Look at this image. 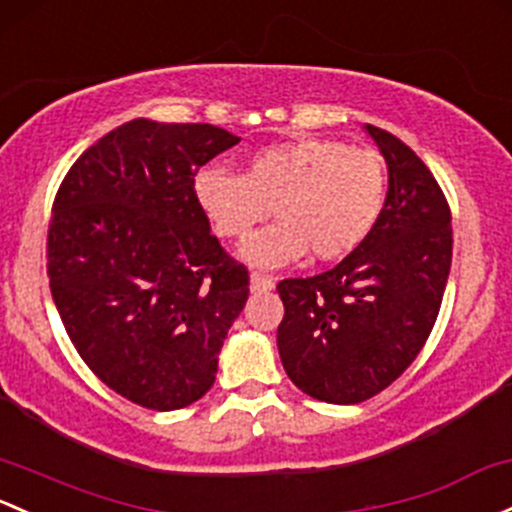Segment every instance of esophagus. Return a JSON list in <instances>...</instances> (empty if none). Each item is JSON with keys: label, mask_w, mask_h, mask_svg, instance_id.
I'll use <instances>...</instances> for the list:
<instances>
[{"label": "esophagus", "mask_w": 512, "mask_h": 512, "mask_svg": "<svg viewBox=\"0 0 512 512\" xmlns=\"http://www.w3.org/2000/svg\"><path fill=\"white\" fill-rule=\"evenodd\" d=\"M250 289L252 292H270L274 289V277L262 272H252L250 274Z\"/></svg>", "instance_id": "obj_1"}]
</instances>
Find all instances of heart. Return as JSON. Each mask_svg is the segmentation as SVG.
I'll list each match as a JSON object with an SVG mask.
<instances>
[{
	"label": "heart",
	"mask_w": 512,
	"mask_h": 512,
	"mask_svg": "<svg viewBox=\"0 0 512 512\" xmlns=\"http://www.w3.org/2000/svg\"><path fill=\"white\" fill-rule=\"evenodd\" d=\"M193 193L225 240H247L270 211L277 215L242 247V257L282 267L309 250L316 260H338L368 238L385 208L387 169L373 149L299 139L260 149L242 174L206 166Z\"/></svg>",
	"instance_id": "b5f03b06"
}]
</instances>
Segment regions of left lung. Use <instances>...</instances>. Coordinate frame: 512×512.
Masks as SVG:
<instances>
[{"label": "left lung", "instance_id": "8db88e82", "mask_svg": "<svg viewBox=\"0 0 512 512\" xmlns=\"http://www.w3.org/2000/svg\"><path fill=\"white\" fill-rule=\"evenodd\" d=\"M365 129L390 176L378 223L333 270L277 284L284 370L301 392L331 405L370 400L410 368L451 270V211L437 179L395 134Z\"/></svg>", "mask_w": 512, "mask_h": 512}]
</instances>
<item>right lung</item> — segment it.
<instances>
[{
	"instance_id": "1",
	"label": "right lung",
	"mask_w": 512,
	"mask_h": 512,
	"mask_svg": "<svg viewBox=\"0 0 512 512\" xmlns=\"http://www.w3.org/2000/svg\"><path fill=\"white\" fill-rule=\"evenodd\" d=\"M240 137L125 122L80 154L48 223V282L75 351L117 395L171 412L201 400L250 277L225 255L193 176Z\"/></svg>"
}]
</instances>
